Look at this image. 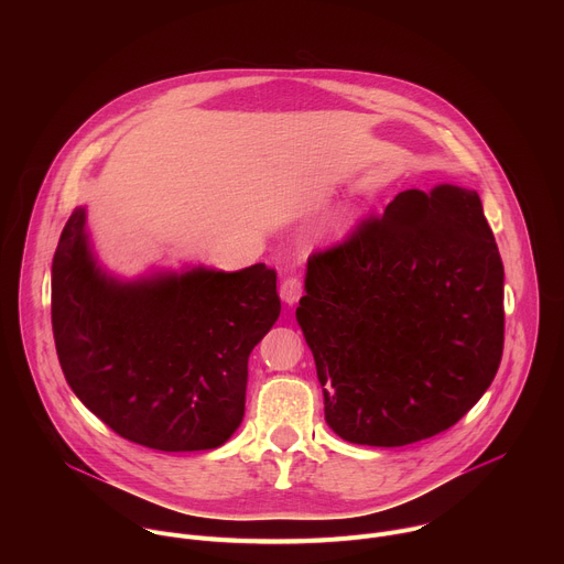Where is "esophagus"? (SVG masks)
<instances>
[{
    "label": "esophagus",
    "instance_id": "1",
    "mask_svg": "<svg viewBox=\"0 0 564 564\" xmlns=\"http://www.w3.org/2000/svg\"><path fill=\"white\" fill-rule=\"evenodd\" d=\"M301 292H303V283L299 276H285L279 288V294L288 305H294L301 299Z\"/></svg>",
    "mask_w": 564,
    "mask_h": 564
}]
</instances>
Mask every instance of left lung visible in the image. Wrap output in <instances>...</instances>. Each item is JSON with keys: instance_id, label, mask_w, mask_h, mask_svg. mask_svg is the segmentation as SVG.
<instances>
[{"instance_id": "1", "label": "left lung", "mask_w": 564, "mask_h": 564, "mask_svg": "<svg viewBox=\"0 0 564 564\" xmlns=\"http://www.w3.org/2000/svg\"><path fill=\"white\" fill-rule=\"evenodd\" d=\"M296 321L346 442L406 446L459 422L505 346V268L475 189H406L307 259Z\"/></svg>"}]
</instances>
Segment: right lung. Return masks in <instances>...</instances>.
Wrapping results in <instances>:
<instances>
[{"mask_svg":"<svg viewBox=\"0 0 564 564\" xmlns=\"http://www.w3.org/2000/svg\"><path fill=\"white\" fill-rule=\"evenodd\" d=\"M281 314L276 272L205 265L120 279L98 261L87 207L66 220L51 270L57 359L77 399L120 437L183 453L243 422L248 359Z\"/></svg>","mask_w":564,"mask_h":564,"instance_id":"add662e5","label":"right lung"}]
</instances>
